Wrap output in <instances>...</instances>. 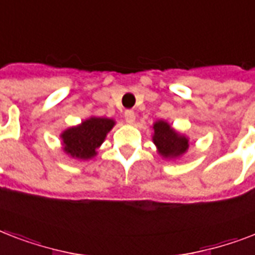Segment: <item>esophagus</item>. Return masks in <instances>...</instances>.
Segmentation results:
<instances>
[{
	"label": "esophagus",
	"instance_id": "1",
	"mask_svg": "<svg viewBox=\"0 0 255 255\" xmlns=\"http://www.w3.org/2000/svg\"><path fill=\"white\" fill-rule=\"evenodd\" d=\"M124 118H126V122L129 124H132L135 122V112L132 111V110H127V111L124 112Z\"/></svg>",
	"mask_w": 255,
	"mask_h": 255
}]
</instances>
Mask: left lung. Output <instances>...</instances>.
<instances>
[{
    "instance_id": "8db88e82",
    "label": "left lung",
    "mask_w": 255,
    "mask_h": 255,
    "mask_svg": "<svg viewBox=\"0 0 255 255\" xmlns=\"http://www.w3.org/2000/svg\"><path fill=\"white\" fill-rule=\"evenodd\" d=\"M157 151L164 159H176L184 155L189 148V139L178 133L164 120H157L153 124V136Z\"/></svg>"
}]
</instances>
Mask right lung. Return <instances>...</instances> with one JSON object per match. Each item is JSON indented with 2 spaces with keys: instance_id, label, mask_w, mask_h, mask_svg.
Segmentation results:
<instances>
[{
  "instance_id": "1",
  "label": "right lung",
  "mask_w": 255,
  "mask_h": 255,
  "mask_svg": "<svg viewBox=\"0 0 255 255\" xmlns=\"http://www.w3.org/2000/svg\"><path fill=\"white\" fill-rule=\"evenodd\" d=\"M114 126V119L91 116L79 126L67 128L61 135L63 151L74 159H92Z\"/></svg>"
}]
</instances>
